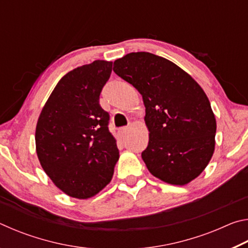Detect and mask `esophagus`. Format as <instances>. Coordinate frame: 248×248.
<instances>
[{
    "label": "esophagus",
    "instance_id": "esophagus-1",
    "mask_svg": "<svg viewBox=\"0 0 248 248\" xmlns=\"http://www.w3.org/2000/svg\"><path fill=\"white\" fill-rule=\"evenodd\" d=\"M129 131V127H123L119 129V133L121 134V136H124L125 133H127Z\"/></svg>",
    "mask_w": 248,
    "mask_h": 248
}]
</instances>
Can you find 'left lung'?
<instances>
[{"label": "left lung", "mask_w": 248, "mask_h": 248, "mask_svg": "<svg viewBox=\"0 0 248 248\" xmlns=\"http://www.w3.org/2000/svg\"><path fill=\"white\" fill-rule=\"evenodd\" d=\"M114 72L142 95L149 144L141 156L154 177L184 186L208 166L217 121L207 95L189 74L165 58L131 52Z\"/></svg>", "instance_id": "8db88e82"}]
</instances>
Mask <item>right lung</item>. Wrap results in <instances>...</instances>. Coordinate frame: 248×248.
<instances>
[{
	"mask_svg": "<svg viewBox=\"0 0 248 248\" xmlns=\"http://www.w3.org/2000/svg\"><path fill=\"white\" fill-rule=\"evenodd\" d=\"M112 62L96 60L66 73L36 125V152L45 173L72 198L89 199L110 183L119 159L99 95Z\"/></svg>",
	"mask_w": 248,
	"mask_h": 248,
	"instance_id": "1",
	"label": "right lung"
}]
</instances>
